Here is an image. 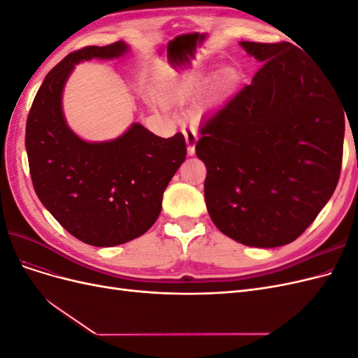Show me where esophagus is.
<instances>
[{
    "mask_svg": "<svg viewBox=\"0 0 358 358\" xmlns=\"http://www.w3.org/2000/svg\"><path fill=\"white\" fill-rule=\"evenodd\" d=\"M183 136H185L187 145H188V154H189V155H194V152H196V142H197V134H196V131H194L192 128L183 127Z\"/></svg>",
    "mask_w": 358,
    "mask_h": 358,
    "instance_id": "esophagus-1",
    "label": "esophagus"
}]
</instances>
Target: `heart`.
I'll return each mask as SVG.
<instances>
[{
	"instance_id": "1",
	"label": "heart",
	"mask_w": 358,
	"mask_h": 358,
	"mask_svg": "<svg viewBox=\"0 0 358 358\" xmlns=\"http://www.w3.org/2000/svg\"><path fill=\"white\" fill-rule=\"evenodd\" d=\"M212 78V71L203 69L200 66L188 67L182 70L175 80H173L170 88L164 94V100L170 104H183L189 101L194 95H197ZM233 79L231 71H224L218 80V88L229 83Z\"/></svg>"
}]
</instances>
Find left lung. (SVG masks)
Here are the masks:
<instances>
[{"label":"left lung","instance_id":"obj_1","mask_svg":"<svg viewBox=\"0 0 358 358\" xmlns=\"http://www.w3.org/2000/svg\"><path fill=\"white\" fill-rule=\"evenodd\" d=\"M263 66L200 127L204 199L236 242H294L339 182L345 107L327 73L288 41H242Z\"/></svg>","mask_w":358,"mask_h":358}]
</instances>
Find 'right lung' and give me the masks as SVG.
Returning <instances> with one entry per match:
<instances>
[{"label":"right lung","mask_w":358,"mask_h":358,"mask_svg":"<svg viewBox=\"0 0 358 358\" xmlns=\"http://www.w3.org/2000/svg\"><path fill=\"white\" fill-rule=\"evenodd\" d=\"M128 46H86L64 58L43 80L27 119L25 148L32 187L43 206L76 239L116 246L145 234L162 194L185 161L182 133L162 138L133 124L112 142L88 143L67 127L64 83L80 61L121 57Z\"/></svg>","instance_id":"obj_1"}]
</instances>
